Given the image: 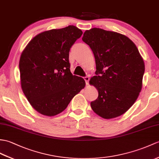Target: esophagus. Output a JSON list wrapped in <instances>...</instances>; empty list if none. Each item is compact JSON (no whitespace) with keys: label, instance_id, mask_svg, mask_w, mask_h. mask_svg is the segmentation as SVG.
I'll return each instance as SVG.
<instances>
[{"label":"esophagus","instance_id":"esophagus-1","mask_svg":"<svg viewBox=\"0 0 159 159\" xmlns=\"http://www.w3.org/2000/svg\"><path fill=\"white\" fill-rule=\"evenodd\" d=\"M84 80H85L86 84H89V76H84Z\"/></svg>","mask_w":159,"mask_h":159}]
</instances>
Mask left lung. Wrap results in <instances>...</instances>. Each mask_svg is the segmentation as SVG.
<instances>
[{
    "label": "left lung",
    "instance_id": "obj_1",
    "mask_svg": "<svg viewBox=\"0 0 159 159\" xmlns=\"http://www.w3.org/2000/svg\"><path fill=\"white\" fill-rule=\"evenodd\" d=\"M82 40L93 51L96 64L89 81L98 91L92 110L106 119L122 115L142 89L145 66L137 47L126 36L97 28L84 32Z\"/></svg>",
    "mask_w": 159,
    "mask_h": 159
}]
</instances>
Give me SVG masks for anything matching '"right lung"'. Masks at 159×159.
Wrapping results in <instances>:
<instances>
[{"instance_id": "1", "label": "right lung", "mask_w": 159, "mask_h": 159, "mask_svg": "<svg viewBox=\"0 0 159 159\" xmlns=\"http://www.w3.org/2000/svg\"><path fill=\"white\" fill-rule=\"evenodd\" d=\"M83 34L75 25L43 32L33 38L22 52L19 64L22 91L36 111L55 116L66 108L85 86L72 75L70 49Z\"/></svg>"}]
</instances>
